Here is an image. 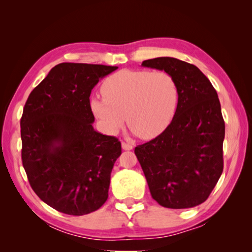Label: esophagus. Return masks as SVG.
I'll use <instances>...</instances> for the list:
<instances>
[{
	"mask_svg": "<svg viewBox=\"0 0 252 252\" xmlns=\"http://www.w3.org/2000/svg\"><path fill=\"white\" fill-rule=\"evenodd\" d=\"M121 146H122V149H125V151H131V149H133V144H131V143L122 142Z\"/></svg>",
	"mask_w": 252,
	"mask_h": 252,
	"instance_id": "esophagus-1",
	"label": "esophagus"
}]
</instances>
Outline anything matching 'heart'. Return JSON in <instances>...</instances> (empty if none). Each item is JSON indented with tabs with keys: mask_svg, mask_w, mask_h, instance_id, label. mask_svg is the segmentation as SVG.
<instances>
[{
	"mask_svg": "<svg viewBox=\"0 0 252 252\" xmlns=\"http://www.w3.org/2000/svg\"><path fill=\"white\" fill-rule=\"evenodd\" d=\"M104 97H92L90 107L104 131L115 134L126 121L145 140L168 126L178 105V88L165 71L120 70L101 85Z\"/></svg>",
	"mask_w": 252,
	"mask_h": 252,
	"instance_id": "heart-1",
	"label": "heart"
}]
</instances>
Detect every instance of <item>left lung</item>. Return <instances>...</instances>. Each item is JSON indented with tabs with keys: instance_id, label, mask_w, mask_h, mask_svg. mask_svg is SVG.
<instances>
[{
	"instance_id": "left-lung-1",
	"label": "left lung",
	"mask_w": 252,
	"mask_h": 252,
	"mask_svg": "<svg viewBox=\"0 0 252 252\" xmlns=\"http://www.w3.org/2000/svg\"><path fill=\"white\" fill-rule=\"evenodd\" d=\"M142 66L171 74L179 95L167 129L134 149L152 197L171 209L200 205L223 172L225 123L217 91L196 66L173 57L147 60Z\"/></svg>"
}]
</instances>
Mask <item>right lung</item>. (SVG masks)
I'll use <instances>...</instances> for the list:
<instances>
[{
  "label": "right lung",
  "instance_id": "obj_1",
  "mask_svg": "<svg viewBox=\"0 0 252 252\" xmlns=\"http://www.w3.org/2000/svg\"><path fill=\"white\" fill-rule=\"evenodd\" d=\"M116 69L58 63L26 101L20 120L24 169L40 199L66 215H88L108 198L121 143L94 130L90 95Z\"/></svg>",
  "mask_w": 252,
  "mask_h": 252
}]
</instances>
